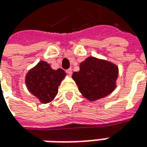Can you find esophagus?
I'll use <instances>...</instances> for the list:
<instances>
[{
	"label": "esophagus",
	"instance_id": "esophagus-1",
	"mask_svg": "<svg viewBox=\"0 0 147 147\" xmlns=\"http://www.w3.org/2000/svg\"><path fill=\"white\" fill-rule=\"evenodd\" d=\"M66 72L68 74V75H70V76H71V75L72 74V69H71V68L67 69V70L66 71Z\"/></svg>",
	"mask_w": 147,
	"mask_h": 147
}]
</instances>
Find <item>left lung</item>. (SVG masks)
Listing matches in <instances>:
<instances>
[{
  "mask_svg": "<svg viewBox=\"0 0 147 147\" xmlns=\"http://www.w3.org/2000/svg\"><path fill=\"white\" fill-rule=\"evenodd\" d=\"M118 67L110 62L89 57L80 65L72 78L84 98L90 101L102 98L115 89Z\"/></svg>",
  "mask_w": 147,
  "mask_h": 147,
  "instance_id": "1",
  "label": "left lung"
}]
</instances>
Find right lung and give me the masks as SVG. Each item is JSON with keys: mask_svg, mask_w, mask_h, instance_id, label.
I'll list each match as a JSON object with an SVG mask.
<instances>
[{"mask_svg": "<svg viewBox=\"0 0 147 147\" xmlns=\"http://www.w3.org/2000/svg\"><path fill=\"white\" fill-rule=\"evenodd\" d=\"M65 76L63 69L53 70L46 62L40 61L27 74V87L40 102L47 103L57 95L58 86Z\"/></svg>", "mask_w": 147, "mask_h": 147, "instance_id": "add662e5", "label": "right lung"}]
</instances>
